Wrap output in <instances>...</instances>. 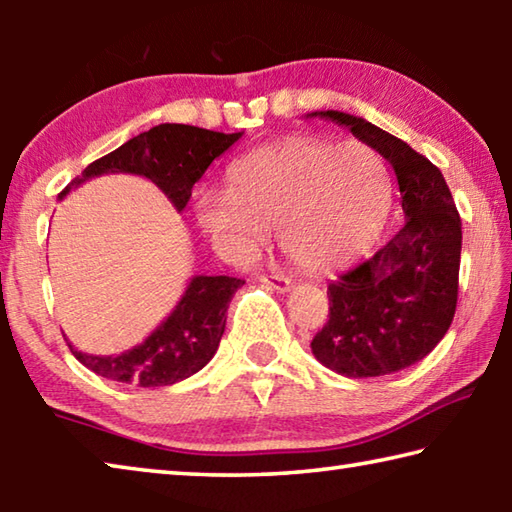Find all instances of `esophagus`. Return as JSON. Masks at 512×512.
Segmentation results:
<instances>
[{
  "instance_id": "esophagus-1",
  "label": "esophagus",
  "mask_w": 512,
  "mask_h": 512,
  "mask_svg": "<svg viewBox=\"0 0 512 512\" xmlns=\"http://www.w3.org/2000/svg\"><path fill=\"white\" fill-rule=\"evenodd\" d=\"M259 282L264 284L266 289H273L277 293H289L291 291V280L284 275H259Z\"/></svg>"
}]
</instances>
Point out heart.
I'll return each instance as SVG.
<instances>
[{
    "label": "heart",
    "mask_w": 512,
    "mask_h": 512,
    "mask_svg": "<svg viewBox=\"0 0 512 512\" xmlns=\"http://www.w3.org/2000/svg\"><path fill=\"white\" fill-rule=\"evenodd\" d=\"M391 171L363 142L291 137L232 164L223 194H201L198 228L232 257L277 230L280 248L309 273H336L375 246L391 212Z\"/></svg>",
    "instance_id": "heart-1"
}]
</instances>
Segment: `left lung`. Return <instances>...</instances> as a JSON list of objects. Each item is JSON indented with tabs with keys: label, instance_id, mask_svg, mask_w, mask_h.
<instances>
[{
	"label": "left lung",
	"instance_id": "1",
	"mask_svg": "<svg viewBox=\"0 0 512 512\" xmlns=\"http://www.w3.org/2000/svg\"><path fill=\"white\" fill-rule=\"evenodd\" d=\"M391 164L406 223L375 255L329 282V320L311 341L325 368L381 377L413 366L452 325L461 266V216L443 173L424 155L363 117L320 110Z\"/></svg>",
	"mask_w": 512,
	"mask_h": 512
}]
</instances>
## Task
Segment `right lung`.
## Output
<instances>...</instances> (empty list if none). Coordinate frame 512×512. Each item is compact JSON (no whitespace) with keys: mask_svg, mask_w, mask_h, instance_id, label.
I'll use <instances>...</instances> for the list:
<instances>
[{"mask_svg":"<svg viewBox=\"0 0 512 512\" xmlns=\"http://www.w3.org/2000/svg\"><path fill=\"white\" fill-rule=\"evenodd\" d=\"M241 135L244 133L225 135L185 124L153 126L94 160L58 198L103 173H133L158 185L173 207L183 212L192 198V187L203 178L207 167ZM241 284L244 280L239 277L194 275L171 314L140 345L117 357L81 352L69 341L67 345L74 357L99 377L142 388L171 386L196 375L219 350L225 311Z\"/></svg>","mask_w":512,"mask_h":512,"instance_id":"right-lung-1","label":"right lung"}]
</instances>
